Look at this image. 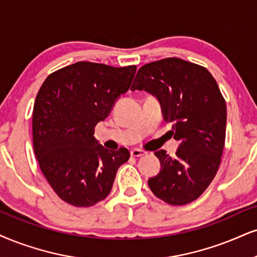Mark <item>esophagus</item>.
Returning a JSON list of instances; mask_svg holds the SVG:
<instances>
[{"instance_id": "1", "label": "esophagus", "mask_w": 257, "mask_h": 257, "mask_svg": "<svg viewBox=\"0 0 257 257\" xmlns=\"http://www.w3.org/2000/svg\"><path fill=\"white\" fill-rule=\"evenodd\" d=\"M145 153L143 150H141V149H132L131 150V156L134 157H141V156H144Z\"/></svg>"}]
</instances>
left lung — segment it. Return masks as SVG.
Listing matches in <instances>:
<instances>
[{
  "mask_svg": "<svg viewBox=\"0 0 257 257\" xmlns=\"http://www.w3.org/2000/svg\"><path fill=\"white\" fill-rule=\"evenodd\" d=\"M131 90L156 97L163 119L180 142L175 156L156 151L161 170L148 185L161 200L186 205L210 186L225 143L226 104L207 69L180 58H166L139 69Z\"/></svg>",
  "mask_w": 257,
  "mask_h": 257,
  "instance_id": "8db88e82",
  "label": "left lung"
}]
</instances>
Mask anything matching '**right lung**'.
<instances>
[{
    "label": "right lung",
    "instance_id": "1",
    "mask_svg": "<svg viewBox=\"0 0 257 257\" xmlns=\"http://www.w3.org/2000/svg\"><path fill=\"white\" fill-rule=\"evenodd\" d=\"M136 65L77 62L47 76L33 107V147L40 169L56 194L76 207H89L112 191L126 148L107 150L94 137L128 90Z\"/></svg>",
    "mask_w": 257,
    "mask_h": 257
}]
</instances>
